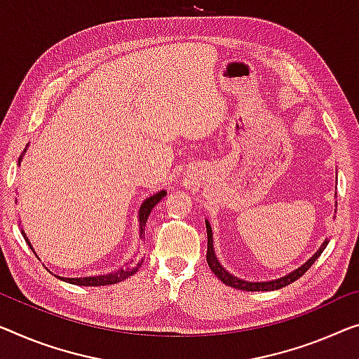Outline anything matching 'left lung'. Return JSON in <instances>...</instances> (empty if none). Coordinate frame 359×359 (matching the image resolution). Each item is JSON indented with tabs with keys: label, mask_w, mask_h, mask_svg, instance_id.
Listing matches in <instances>:
<instances>
[{
	"label": "left lung",
	"mask_w": 359,
	"mask_h": 359,
	"mask_svg": "<svg viewBox=\"0 0 359 359\" xmlns=\"http://www.w3.org/2000/svg\"><path fill=\"white\" fill-rule=\"evenodd\" d=\"M205 222H206V232H208V253H206L208 266H210V269L214 272V276H216L219 280L224 282L229 287H233V288H237V290H243V292H271V290H279V288L285 287V285H290L292 282L299 279V277H302L304 272H306L309 267L314 264V261L319 258L320 253H323L329 243V240L325 238L323 245L319 247V250L306 261V263H303L302 266L297 267L295 271L288 272V274H285L283 277H279V279L266 280V282H250V280L240 279V277H235L233 274H231V272L226 269V267L219 263L217 256H216V253H214V245H212L214 240H212L211 224L208 219Z\"/></svg>",
	"instance_id": "obj_1"
}]
</instances>
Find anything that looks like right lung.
Here are the masks:
<instances>
[{
  "instance_id": "right-lung-1",
  "label": "right lung",
  "mask_w": 359,
  "mask_h": 359,
  "mask_svg": "<svg viewBox=\"0 0 359 359\" xmlns=\"http://www.w3.org/2000/svg\"><path fill=\"white\" fill-rule=\"evenodd\" d=\"M27 147H29V145H27ZM27 147H25V149H24V153L20 154L19 165H20V163H22L24 154H25V151H27ZM165 195H168V191L161 190V191H158V194L148 196L147 200L142 203L140 210H138V224H140V232H138V235H140V240L145 238V226H147V221H148L149 212L153 211V208L156 206L158 203L161 201ZM15 203H18V200H15ZM20 232H22L27 245H29L30 250L35 253V250H34V247H32L30 240L27 238L25 232H24V231H20ZM35 255H36V253H35ZM36 258H39V256H36ZM142 263H143V258H142L140 261H138L137 258H135V259H130L127 264H124L122 267H117L116 271L109 272V274H100V276H90V277H61V276H56V274H55V277H57V279H61V280L67 282V283H72V285H80V287L112 285V283L122 282V280L128 279V277H130V276L135 274V272H137L138 269H140Z\"/></svg>"
}]
</instances>
